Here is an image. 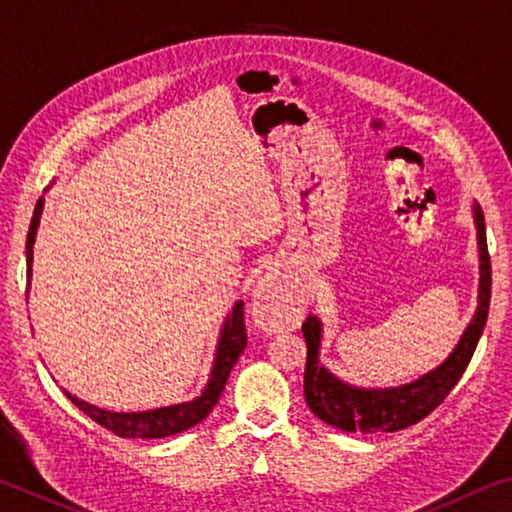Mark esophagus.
<instances>
[{"mask_svg":"<svg viewBox=\"0 0 512 512\" xmlns=\"http://www.w3.org/2000/svg\"><path fill=\"white\" fill-rule=\"evenodd\" d=\"M253 316L266 332H282L298 316V302L277 275H266L253 293Z\"/></svg>","mask_w":512,"mask_h":512,"instance_id":"1","label":"esophagus"}]
</instances>
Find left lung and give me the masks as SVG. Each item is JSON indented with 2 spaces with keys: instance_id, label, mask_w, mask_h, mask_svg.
Wrapping results in <instances>:
<instances>
[{
  "instance_id": "1",
  "label": "left lung",
  "mask_w": 512,
  "mask_h": 512,
  "mask_svg": "<svg viewBox=\"0 0 512 512\" xmlns=\"http://www.w3.org/2000/svg\"><path fill=\"white\" fill-rule=\"evenodd\" d=\"M474 221L479 230V259H481V282H479V307L472 323L458 341L456 350L436 370L427 372L413 384L400 388H384V391H368L354 388L336 379L318 363L320 348V320L309 316L302 323V336L307 343V366H305V400L309 409L320 420L332 427L352 433H377V431H400L418 424L420 420L438 409L452 388L463 377L472 354L479 343L485 320H488L492 268L488 241H485V221L481 207H474Z\"/></svg>"
}]
</instances>
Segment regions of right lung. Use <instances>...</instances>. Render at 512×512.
Instances as JSON below:
<instances>
[{"mask_svg": "<svg viewBox=\"0 0 512 512\" xmlns=\"http://www.w3.org/2000/svg\"><path fill=\"white\" fill-rule=\"evenodd\" d=\"M42 198H38L36 210H33L31 216V225H29V235H27V284L31 282V262H33V241H36V230L40 223V214H42ZM29 293V291H27ZM248 343L246 336V323H244V302H237L232 307L230 316L225 318L223 332L219 345H216V359H214V368L210 381H207L205 391L201 397H196L194 402H183V404H173V406H164V409H155V411H144V413H112V411H103L99 406H92L88 402L79 400V397L67 393L63 388V393L69 397V402L74 406H79V411H83L88 418H92L97 424H101L103 429H108L115 433L119 438H164V436H173V433L187 431L189 427H194L201 420L207 418V413L214 409V404L219 402L221 391L228 381V375L232 366H235L239 354L244 352Z\"/></svg>", "mask_w": 512, "mask_h": 512, "instance_id": "obj_1", "label": "right lung"}]
</instances>
